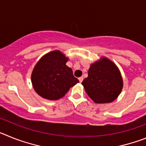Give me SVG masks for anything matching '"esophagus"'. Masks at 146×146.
Here are the masks:
<instances>
[{
  "label": "esophagus",
  "mask_w": 146,
  "mask_h": 146,
  "mask_svg": "<svg viewBox=\"0 0 146 146\" xmlns=\"http://www.w3.org/2000/svg\"><path fill=\"white\" fill-rule=\"evenodd\" d=\"M82 80H83V77H79V81H80V82H82Z\"/></svg>",
  "instance_id": "obj_1"
}]
</instances>
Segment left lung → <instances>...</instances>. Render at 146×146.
Listing matches in <instances>:
<instances>
[{"instance_id":"1","label":"left lung","mask_w":146,"mask_h":146,"mask_svg":"<svg viewBox=\"0 0 146 146\" xmlns=\"http://www.w3.org/2000/svg\"><path fill=\"white\" fill-rule=\"evenodd\" d=\"M82 84L94 102L104 104L116 99L123 88V80L116 65L102 57L91 64Z\"/></svg>"}]
</instances>
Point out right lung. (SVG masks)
Wrapping results in <instances>:
<instances>
[{
	"label": "right lung",
	"mask_w": 146,
	"mask_h": 146,
	"mask_svg": "<svg viewBox=\"0 0 146 146\" xmlns=\"http://www.w3.org/2000/svg\"><path fill=\"white\" fill-rule=\"evenodd\" d=\"M68 58L59 50L48 52L38 61L31 74L35 91L42 98L58 100L79 80L73 75L72 69L66 65Z\"/></svg>",
	"instance_id": "right-lung-1"
}]
</instances>
